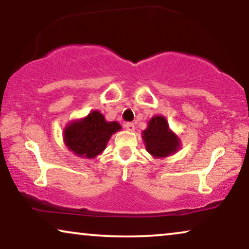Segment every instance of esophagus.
<instances>
[{"label":"esophagus","instance_id":"34e87169","mask_svg":"<svg viewBox=\"0 0 249 249\" xmlns=\"http://www.w3.org/2000/svg\"><path fill=\"white\" fill-rule=\"evenodd\" d=\"M124 127L127 129L128 131H134L135 130V124H132V122H127V124H124Z\"/></svg>","mask_w":249,"mask_h":249}]
</instances>
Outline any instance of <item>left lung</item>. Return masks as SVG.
<instances>
[{"label":"left lung","instance_id":"left-lung-1","mask_svg":"<svg viewBox=\"0 0 249 249\" xmlns=\"http://www.w3.org/2000/svg\"><path fill=\"white\" fill-rule=\"evenodd\" d=\"M142 135L146 149L154 158H165L179 147L178 137L169 130L168 122L161 115L152 118Z\"/></svg>","mask_w":249,"mask_h":249}]
</instances>
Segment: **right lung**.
I'll return each instance as SVG.
<instances>
[{"mask_svg": "<svg viewBox=\"0 0 249 249\" xmlns=\"http://www.w3.org/2000/svg\"><path fill=\"white\" fill-rule=\"evenodd\" d=\"M118 122H107L98 111H93L80 121L64 129V142L71 151L81 158H95L104 151L112 134L120 130Z\"/></svg>", "mask_w": 249, "mask_h": 249, "instance_id": "add662e5", "label": "right lung"}]
</instances>
